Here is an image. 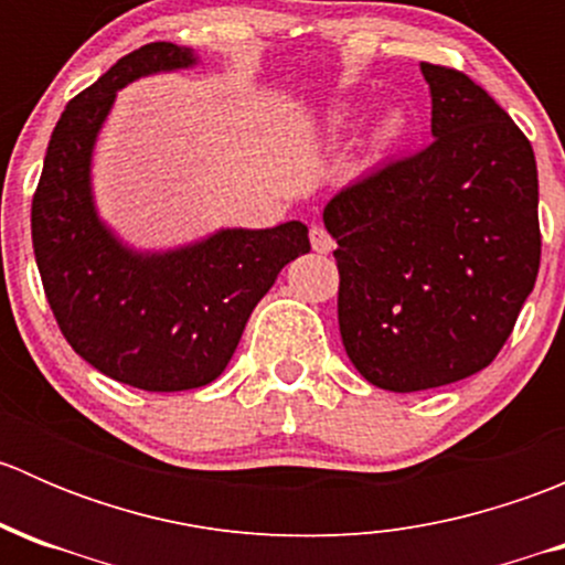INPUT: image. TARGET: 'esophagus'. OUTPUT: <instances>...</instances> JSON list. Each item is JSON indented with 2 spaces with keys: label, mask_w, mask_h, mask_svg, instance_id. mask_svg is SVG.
<instances>
[{
  "label": "esophagus",
  "mask_w": 565,
  "mask_h": 565,
  "mask_svg": "<svg viewBox=\"0 0 565 565\" xmlns=\"http://www.w3.org/2000/svg\"><path fill=\"white\" fill-rule=\"evenodd\" d=\"M309 237H311V248L317 250V254H330V250L335 248V243H333V237L328 235V232L322 230V226H311V232H309Z\"/></svg>",
  "instance_id": "1"
}]
</instances>
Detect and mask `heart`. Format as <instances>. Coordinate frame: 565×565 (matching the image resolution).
Listing matches in <instances>:
<instances>
[{
  "label": "heart",
  "mask_w": 565,
  "mask_h": 565,
  "mask_svg": "<svg viewBox=\"0 0 565 565\" xmlns=\"http://www.w3.org/2000/svg\"><path fill=\"white\" fill-rule=\"evenodd\" d=\"M341 119H344V117H339V122H341ZM398 130H402V114H398V111L385 114V117L380 119L377 128H374V141H377V145H388V141L396 139Z\"/></svg>",
  "instance_id": "b5f03b06"
}]
</instances>
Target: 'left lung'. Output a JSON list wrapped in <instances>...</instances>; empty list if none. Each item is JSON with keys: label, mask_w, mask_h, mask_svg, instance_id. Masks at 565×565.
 Instances as JSON below:
<instances>
[{"label": "left lung", "mask_w": 565, "mask_h": 565, "mask_svg": "<svg viewBox=\"0 0 565 565\" xmlns=\"http://www.w3.org/2000/svg\"><path fill=\"white\" fill-rule=\"evenodd\" d=\"M431 145L335 193L339 330L372 385L413 393L481 372L539 276L533 147L487 89L420 62Z\"/></svg>", "instance_id": "left-lung-1"}]
</instances>
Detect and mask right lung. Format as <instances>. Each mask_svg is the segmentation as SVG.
<instances>
[{
  "mask_svg": "<svg viewBox=\"0 0 565 565\" xmlns=\"http://www.w3.org/2000/svg\"><path fill=\"white\" fill-rule=\"evenodd\" d=\"M199 65L193 49L147 43L71 100L51 134L32 199V248L67 344L98 372L141 391L213 383L278 273L309 254V226L210 232L174 248H136L100 218L93 152L117 93Z\"/></svg>",
  "mask_w": 565,
  "mask_h": 565,
  "instance_id": "add662e5",
  "label": "right lung"
}]
</instances>
